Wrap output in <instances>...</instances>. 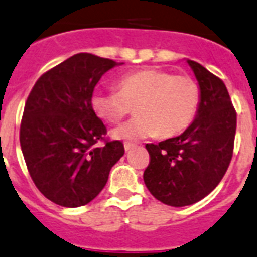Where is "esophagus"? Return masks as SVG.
<instances>
[{
  "mask_svg": "<svg viewBox=\"0 0 257 257\" xmlns=\"http://www.w3.org/2000/svg\"><path fill=\"white\" fill-rule=\"evenodd\" d=\"M134 147H135L134 143H128V142L124 143V150L126 151H130L131 149H134Z\"/></svg>",
  "mask_w": 257,
  "mask_h": 257,
  "instance_id": "1",
  "label": "esophagus"
}]
</instances>
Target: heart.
I'll use <instances>...</instances> for the list:
<instances>
[{
	"mask_svg": "<svg viewBox=\"0 0 257 257\" xmlns=\"http://www.w3.org/2000/svg\"><path fill=\"white\" fill-rule=\"evenodd\" d=\"M118 91L96 89L91 107L96 116L116 124L134 107V118L112 131L123 141H138L158 134L169 138L186 130L196 118L201 91L194 79L158 68H147L123 76Z\"/></svg>",
	"mask_w": 257,
	"mask_h": 257,
	"instance_id": "heart-1",
	"label": "heart"
}]
</instances>
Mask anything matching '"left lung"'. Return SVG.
<instances>
[{
  "label": "left lung",
  "mask_w": 257,
  "mask_h": 257,
  "mask_svg": "<svg viewBox=\"0 0 257 257\" xmlns=\"http://www.w3.org/2000/svg\"><path fill=\"white\" fill-rule=\"evenodd\" d=\"M201 91L200 108L178 137L147 143L150 162L143 173L149 192L170 206H186L213 190L229 166L236 134V111L224 81L193 60Z\"/></svg>",
  "instance_id": "8db88e82"
}]
</instances>
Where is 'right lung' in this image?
Returning <instances> with one entry per match:
<instances>
[{"label":"right lung","mask_w":257,"mask_h":257,"mask_svg":"<svg viewBox=\"0 0 257 257\" xmlns=\"http://www.w3.org/2000/svg\"><path fill=\"white\" fill-rule=\"evenodd\" d=\"M118 63L77 53L39 77L24 107L20 143L36 188L55 204L83 206L101 192L124 154L91 107L93 88ZM104 140L99 148L96 143Z\"/></svg>","instance_id":"obj_1"}]
</instances>
